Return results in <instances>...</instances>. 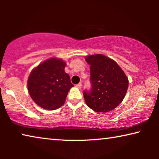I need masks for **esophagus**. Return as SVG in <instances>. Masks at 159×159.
Segmentation results:
<instances>
[{
	"label": "esophagus",
	"mask_w": 159,
	"mask_h": 159,
	"mask_svg": "<svg viewBox=\"0 0 159 159\" xmlns=\"http://www.w3.org/2000/svg\"><path fill=\"white\" fill-rule=\"evenodd\" d=\"M76 87H77V88H79V89H81V88H82V84H81V83H79V84H76Z\"/></svg>",
	"instance_id": "34e87169"
}]
</instances>
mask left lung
<instances>
[{
	"label": "left lung",
	"mask_w": 159,
	"mask_h": 159,
	"mask_svg": "<svg viewBox=\"0 0 159 159\" xmlns=\"http://www.w3.org/2000/svg\"><path fill=\"white\" fill-rule=\"evenodd\" d=\"M90 65V92L84 91L88 107L96 112H108L116 108L125 98L129 80L118 64L103 54L85 57Z\"/></svg>",
	"instance_id": "left-lung-1"
}]
</instances>
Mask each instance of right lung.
<instances>
[{"instance_id": "1", "label": "right lung", "mask_w": 159, "mask_h": 159, "mask_svg": "<svg viewBox=\"0 0 159 159\" xmlns=\"http://www.w3.org/2000/svg\"><path fill=\"white\" fill-rule=\"evenodd\" d=\"M66 65L61 58H51L32 70L27 80L28 92L40 107L55 110L64 104L74 86L64 71Z\"/></svg>"}]
</instances>
